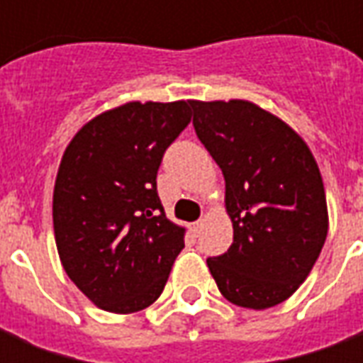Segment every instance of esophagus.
Here are the masks:
<instances>
[{
	"label": "esophagus",
	"mask_w": 363,
	"mask_h": 363,
	"mask_svg": "<svg viewBox=\"0 0 363 363\" xmlns=\"http://www.w3.org/2000/svg\"><path fill=\"white\" fill-rule=\"evenodd\" d=\"M200 228H202V223L200 221H194V223H190V231H192V235L196 237L200 233Z\"/></svg>",
	"instance_id": "esophagus-1"
}]
</instances>
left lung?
<instances>
[{"instance_id":"1","label":"left lung","mask_w":363,"mask_h":363,"mask_svg":"<svg viewBox=\"0 0 363 363\" xmlns=\"http://www.w3.org/2000/svg\"><path fill=\"white\" fill-rule=\"evenodd\" d=\"M194 130L225 179L233 243L208 268L247 309L286 301L311 272L328 231L325 186L296 130L255 103L192 101Z\"/></svg>"}]
</instances>
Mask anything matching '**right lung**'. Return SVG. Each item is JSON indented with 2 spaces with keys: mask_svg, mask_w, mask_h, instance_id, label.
I'll list each match as a JSON object with an SVG mask.
<instances>
[{
  "mask_svg": "<svg viewBox=\"0 0 363 363\" xmlns=\"http://www.w3.org/2000/svg\"><path fill=\"white\" fill-rule=\"evenodd\" d=\"M192 101L126 103L89 120L64 151L54 184L62 267L104 311H142L184 249L157 194L163 153L192 118Z\"/></svg>",
  "mask_w": 363,
  "mask_h": 363,
  "instance_id": "1",
  "label": "right lung"
}]
</instances>
